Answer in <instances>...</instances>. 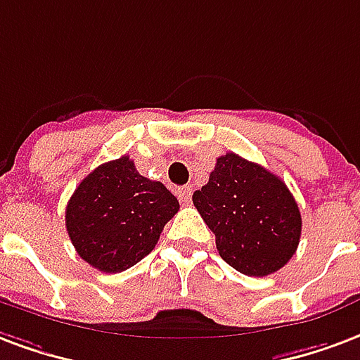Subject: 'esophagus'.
Segmentation results:
<instances>
[{"label": "esophagus", "instance_id": "34e87169", "mask_svg": "<svg viewBox=\"0 0 360 360\" xmlns=\"http://www.w3.org/2000/svg\"><path fill=\"white\" fill-rule=\"evenodd\" d=\"M177 196L183 204H188L191 202V196H193V188L191 187H179L177 188Z\"/></svg>", "mask_w": 360, "mask_h": 360}]
</instances>
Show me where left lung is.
<instances>
[{
	"label": "left lung",
	"instance_id": "left-lung-1",
	"mask_svg": "<svg viewBox=\"0 0 360 360\" xmlns=\"http://www.w3.org/2000/svg\"><path fill=\"white\" fill-rule=\"evenodd\" d=\"M193 202L238 273L267 276L292 259L302 236L297 202L281 177L234 153L217 158Z\"/></svg>",
	"mask_w": 360,
	"mask_h": 360
}]
</instances>
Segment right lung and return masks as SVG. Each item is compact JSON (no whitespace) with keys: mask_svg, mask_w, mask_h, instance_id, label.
Listing matches in <instances>:
<instances>
[{"mask_svg":"<svg viewBox=\"0 0 360 360\" xmlns=\"http://www.w3.org/2000/svg\"><path fill=\"white\" fill-rule=\"evenodd\" d=\"M179 202L143 177L129 156L95 167L66 204V231L78 255L103 273H122L156 246Z\"/></svg>","mask_w":360,"mask_h":360,"instance_id":"right-lung-1","label":"right lung"}]
</instances>
